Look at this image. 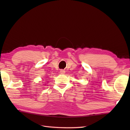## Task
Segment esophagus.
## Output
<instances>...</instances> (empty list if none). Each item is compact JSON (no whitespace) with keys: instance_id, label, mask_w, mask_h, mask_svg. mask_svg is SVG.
I'll use <instances>...</instances> for the list:
<instances>
[{"instance_id":"obj_1","label":"esophagus","mask_w":130,"mask_h":130,"mask_svg":"<svg viewBox=\"0 0 130 130\" xmlns=\"http://www.w3.org/2000/svg\"><path fill=\"white\" fill-rule=\"evenodd\" d=\"M60 74H65V71L64 70H62V69H61V70H60Z\"/></svg>"}]
</instances>
